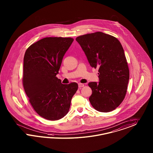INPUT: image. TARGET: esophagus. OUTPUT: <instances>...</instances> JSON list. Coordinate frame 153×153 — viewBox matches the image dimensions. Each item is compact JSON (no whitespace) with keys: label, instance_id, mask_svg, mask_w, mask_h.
<instances>
[{"label":"esophagus","instance_id":"1","mask_svg":"<svg viewBox=\"0 0 153 153\" xmlns=\"http://www.w3.org/2000/svg\"><path fill=\"white\" fill-rule=\"evenodd\" d=\"M79 88H82L83 86H84V84H81V83H79Z\"/></svg>","mask_w":153,"mask_h":153}]
</instances>
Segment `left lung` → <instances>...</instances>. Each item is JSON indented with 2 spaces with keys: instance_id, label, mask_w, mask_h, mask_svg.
I'll return each mask as SVG.
<instances>
[{
  "instance_id": "1",
  "label": "left lung",
  "mask_w": 153,
  "mask_h": 153,
  "mask_svg": "<svg viewBox=\"0 0 153 153\" xmlns=\"http://www.w3.org/2000/svg\"><path fill=\"white\" fill-rule=\"evenodd\" d=\"M92 68H98L99 82H90L89 98L96 110L108 112L120 105L126 94L129 71L124 49L115 37L102 32L77 37Z\"/></svg>"
}]
</instances>
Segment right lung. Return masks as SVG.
<instances>
[{
  "mask_svg": "<svg viewBox=\"0 0 153 153\" xmlns=\"http://www.w3.org/2000/svg\"><path fill=\"white\" fill-rule=\"evenodd\" d=\"M72 38L46 37L33 43L24 58L23 86L34 110L50 120L65 116L78 84H63L56 77Z\"/></svg>",
  "mask_w": 153,
  "mask_h": 153,
  "instance_id": "right-lung-1",
  "label": "right lung"
}]
</instances>
